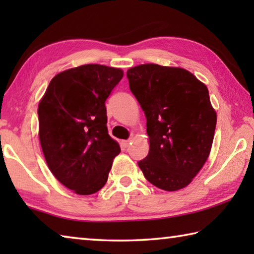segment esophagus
<instances>
[{
    "label": "esophagus",
    "mask_w": 254,
    "mask_h": 254,
    "mask_svg": "<svg viewBox=\"0 0 254 254\" xmlns=\"http://www.w3.org/2000/svg\"><path fill=\"white\" fill-rule=\"evenodd\" d=\"M130 142H131V140H124L123 141V145H124V147H128V144H130Z\"/></svg>",
    "instance_id": "1"
}]
</instances>
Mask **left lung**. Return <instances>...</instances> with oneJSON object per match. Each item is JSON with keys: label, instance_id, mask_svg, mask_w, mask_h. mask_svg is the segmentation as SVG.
I'll use <instances>...</instances> for the list:
<instances>
[{"label": "left lung", "instance_id": "obj_1", "mask_svg": "<svg viewBox=\"0 0 254 254\" xmlns=\"http://www.w3.org/2000/svg\"><path fill=\"white\" fill-rule=\"evenodd\" d=\"M127 77L147 118L149 153L137 165L158 188L186 187L207 160L216 127L207 87L186 69L156 64L130 68Z\"/></svg>", "mask_w": 254, "mask_h": 254}]
</instances>
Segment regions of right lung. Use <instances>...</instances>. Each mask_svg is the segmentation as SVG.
Here are the masks:
<instances>
[{
  "label": "right lung",
  "instance_id": "right-lung-1",
  "mask_svg": "<svg viewBox=\"0 0 254 254\" xmlns=\"http://www.w3.org/2000/svg\"><path fill=\"white\" fill-rule=\"evenodd\" d=\"M122 77L119 68L97 64L71 68L51 79L38 106L47 165L78 195L100 190L121 152L107 131L105 101Z\"/></svg>",
  "mask_w": 254,
  "mask_h": 254
}]
</instances>
